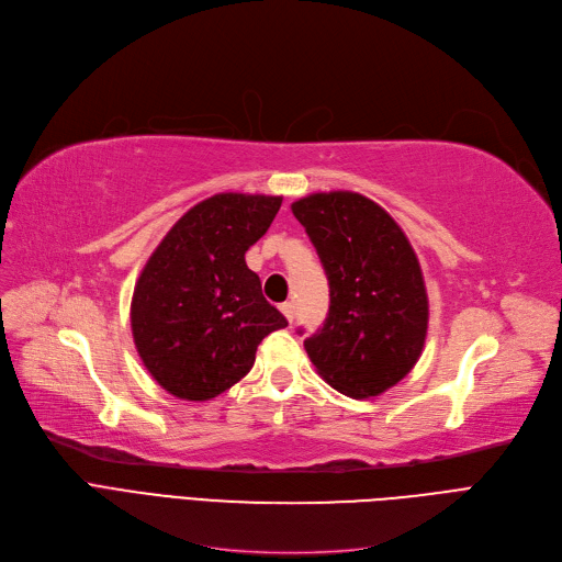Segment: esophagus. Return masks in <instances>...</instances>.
Wrapping results in <instances>:
<instances>
[{"mask_svg": "<svg viewBox=\"0 0 562 562\" xmlns=\"http://www.w3.org/2000/svg\"><path fill=\"white\" fill-rule=\"evenodd\" d=\"M281 312L288 318V323H293V318H295V304L293 302H283L281 304Z\"/></svg>", "mask_w": 562, "mask_h": 562, "instance_id": "34e87169", "label": "esophagus"}]
</instances>
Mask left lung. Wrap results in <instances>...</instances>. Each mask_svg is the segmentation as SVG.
Masks as SVG:
<instances>
[{"label":"left lung","mask_w":562,"mask_h":562,"mask_svg":"<svg viewBox=\"0 0 562 562\" xmlns=\"http://www.w3.org/2000/svg\"><path fill=\"white\" fill-rule=\"evenodd\" d=\"M330 283V312L304 339L335 391L364 400L414 370L428 335V293L409 239L391 214L358 192L293 202Z\"/></svg>","instance_id":"8db88e82"}]
</instances>
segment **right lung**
<instances>
[{
  "label": "right lung",
  "mask_w": 562,
  "mask_h": 562,
  "mask_svg": "<svg viewBox=\"0 0 562 562\" xmlns=\"http://www.w3.org/2000/svg\"><path fill=\"white\" fill-rule=\"evenodd\" d=\"M283 198L221 192L173 223L134 285L132 337L150 376L179 400L232 389L258 344L288 325L262 297L246 250L272 225Z\"/></svg>",
  "instance_id": "add662e5"
}]
</instances>
